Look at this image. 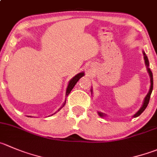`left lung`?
Listing matches in <instances>:
<instances>
[{
    "instance_id": "1",
    "label": "left lung",
    "mask_w": 157,
    "mask_h": 157,
    "mask_svg": "<svg viewBox=\"0 0 157 157\" xmlns=\"http://www.w3.org/2000/svg\"><path fill=\"white\" fill-rule=\"evenodd\" d=\"M143 54H144V60H145V64L146 66H147V71H148L149 73V75H150V90H149L148 94H147V96L145 97V98H144V103H143V105L142 106L140 107V109H139V110L137 111V112L136 113L134 114V115L133 116V117H139L141 113H142L143 112H144V110H145V109L147 108V105H148L149 103V101H150V95H151V93L152 91H153V74H152V71H150V69L149 68V60H148V58H147V56L146 55L145 52H143ZM91 93H93V90H91ZM98 114L100 117H105V116H106L105 113H103L101 112H98Z\"/></svg>"
}]
</instances>
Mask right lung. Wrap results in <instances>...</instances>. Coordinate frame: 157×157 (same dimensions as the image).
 <instances>
[{
	"label": "right lung",
	"mask_w": 157,
	"mask_h": 157,
	"mask_svg": "<svg viewBox=\"0 0 157 157\" xmlns=\"http://www.w3.org/2000/svg\"><path fill=\"white\" fill-rule=\"evenodd\" d=\"M83 76H84V73H83V72L79 73L78 74H77V75H76L75 77H74L72 79H71V80H70L69 83H68L67 88L66 97H67V96H68V94H69L70 93H71V91L72 90V89H73V88H74V86H75L76 83H77V81H78V80H80V79L82 77H83ZM65 103H66V100H65L64 103H63V106H62V107H63V106H64ZM62 107H61V108H62ZM61 108H60V109H61ZM60 109H58V111L60 110Z\"/></svg>",
	"instance_id": "obj_1"
}]
</instances>
